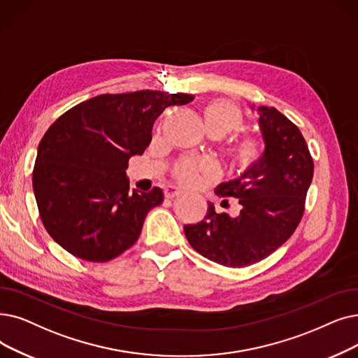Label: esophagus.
Here are the masks:
<instances>
[{
  "instance_id": "34e87169",
  "label": "esophagus",
  "mask_w": 358,
  "mask_h": 358,
  "mask_svg": "<svg viewBox=\"0 0 358 358\" xmlns=\"http://www.w3.org/2000/svg\"><path fill=\"white\" fill-rule=\"evenodd\" d=\"M164 194H165V197H166V199H174V197L181 196V194H182V190H181V189H178L177 185L169 184V185H166V187H165Z\"/></svg>"
}]
</instances>
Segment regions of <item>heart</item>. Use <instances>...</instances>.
<instances>
[{"instance_id":"b5f03b06","label":"heart","mask_w":358,"mask_h":358,"mask_svg":"<svg viewBox=\"0 0 358 358\" xmlns=\"http://www.w3.org/2000/svg\"><path fill=\"white\" fill-rule=\"evenodd\" d=\"M205 129L209 134L227 136L237 131L243 126V113L240 108L227 99H213L201 108ZM262 145L253 137H244L232 146V155L241 168L253 166L262 158ZM215 164L210 159H185L180 162L174 176L182 184H196L201 177H210L215 174Z\"/></svg>"}]
</instances>
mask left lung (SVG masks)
Instances as JSON below:
<instances>
[{
  "instance_id": "left-lung-1",
  "label": "left lung",
  "mask_w": 358,
  "mask_h": 358,
  "mask_svg": "<svg viewBox=\"0 0 358 358\" xmlns=\"http://www.w3.org/2000/svg\"><path fill=\"white\" fill-rule=\"evenodd\" d=\"M265 150L236 180L217 185L220 197H234L237 216L216 213L209 201L203 220L184 225L189 243L206 259L244 268L272 255L297 228L313 180V159L299 127L275 108L255 106ZM227 201V200H224Z\"/></svg>"
}]
</instances>
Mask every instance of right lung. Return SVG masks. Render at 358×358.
<instances>
[{
  "label": "right lung",
  "instance_id": "obj_1",
  "mask_svg": "<svg viewBox=\"0 0 358 358\" xmlns=\"http://www.w3.org/2000/svg\"><path fill=\"white\" fill-rule=\"evenodd\" d=\"M187 93L138 90L87 99L61 115L42 137L34 193L45 229L73 256L108 262L141 236L148 212L164 193H129V159L142 155L165 108Z\"/></svg>",
  "mask_w": 358,
  "mask_h": 358
}]
</instances>
